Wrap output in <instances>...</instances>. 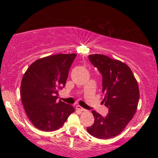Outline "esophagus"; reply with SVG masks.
<instances>
[{
	"instance_id": "obj_1",
	"label": "esophagus",
	"mask_w": 158,
	"mask_h": 158,
	"mask_svg": "<svg viewBox=\"0 0 158 158\" xmlns=\"http://www.w3.org/2000/svg\"><path fill=\"white\" fill-rule=\"evenodd\" d=\"M76 109H79V111H85V109H83V108H82V107H81V106H76Z\"/></svg>"
}]
</instances>
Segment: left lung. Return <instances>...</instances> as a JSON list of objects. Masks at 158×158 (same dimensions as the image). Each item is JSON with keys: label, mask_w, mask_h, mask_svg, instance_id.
I'll return each instance as SVG.
<instances>
[{"label": "left lung", "mask_w": 158, "mask_h": 158, "mask_svg": "<svg viewBox=\"0 0 158 158\" xmlns=\"http://www.w3.org/2000/svg\"><path fill=\"white\" fill-rule=\"evenodd\" d=\"M91 63L102 76V102L109 113L102 117L92 113L95 122L87 131L95 138L108 139L119 135L135 114L139 100V89L133 73L125 63L102 54L89 55Z\"/></svg>", "instance_id": "left-lung-1"}]
</instances>
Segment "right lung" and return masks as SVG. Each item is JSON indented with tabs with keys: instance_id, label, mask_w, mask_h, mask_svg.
<instances>
[{
	"instance_id": "add662e5",
	"label": "right lung",
	"mask_w": 158,
	"mask_h": 158,
	"mask_svg": "<svg viewBox=\"0 0 158 158\" xmlns=\"http://www.w3.org/2000/svg\"><path fill=\"white\" fill-rule=\"evenodd\" d=\"M76 56V53L49 56L36 60L25 72L20 85L21 101L36 128L44 131L57 130L75 111L73 106L57 98Z\"/></svg>"
}]
</instances>
